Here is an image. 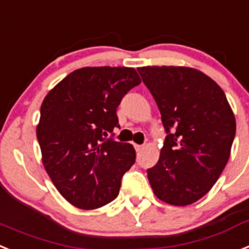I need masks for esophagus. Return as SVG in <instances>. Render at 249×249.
<instances>
[{"mask_svg": "<svg viewBox=\"0 0 249 249\" xmlns=\"http://www.w3.org/2000/svg\"><path fill=\"white\" fill-rule=\"evenodd\" d=\"M135 148H136V151H137V152H140V151L143 148V145H135Z\"/></svg>", "mask_w": 249, "mask_h": 249, "instance_id": "obj_1", "label": "esophagus"}]
</instances>
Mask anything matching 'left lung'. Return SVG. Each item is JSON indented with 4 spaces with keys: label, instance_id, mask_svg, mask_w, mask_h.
Masks as SVG:
<instances>
[{
    "label": "left lung",
    "instance_id": "obj_1",
    "mask_svg": "<svg viewBox=\"0 0 249 249\" xmlns=\"http://www.w3.org/2000/svg\"><path fill=\"white\" fill-rule=\"evenodd\" d=\"M160 109L167 136L160 159L147 170L160 200L185 207L219 179L235 136L234 113L212 78L188 67L139 68Z\"/></svg>",
    "mask_w": 249,
    "mask_h": 249
}]
</instances>
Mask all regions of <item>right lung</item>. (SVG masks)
<instances>
[{"label":"right lung","instance_id":"1","mask_svg":"<svg viewBox=\"0 0 249 249\" xmlns=\"http://www.w3.org/2000/svg\"><path fill=\"white\" fill-rule=\"evenodd\" d=\"M140 83L133 68H80L42 101L36 127L42 165L74 207L97 209L120 193L136 151L107 136L120 127L116 112L123 95Z\"/></svg>","mask_w":249,"mask_h":249}]
</instances>
